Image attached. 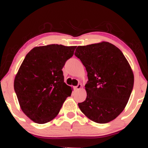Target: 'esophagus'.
<instances>
[{
  "instance_id": "esophagus-1",
  "label": "esophagus",
  "mask_w": 148,
  "mask_h": 148,
  "mask_svg": "<svg viewBox=\"0 0 148 148\" xmlns=\"http://www.w3.org/2000/svg\"><path fill=\"white\" fill-rule=\"evenodd\" d=\"M81 88H82V85H81V84H78L77 86L74 87V88H75V90H80Z\"/></svg>"
}]
</instances>
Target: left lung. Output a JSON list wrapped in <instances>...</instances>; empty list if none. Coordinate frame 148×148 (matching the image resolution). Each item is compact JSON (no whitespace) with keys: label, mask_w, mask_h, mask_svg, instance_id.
<instances>
[{"label":"left lung","mask_w":148,"mask_h":148,"mask_svg":"<svg viewBox=\"0 0 148 148\" xmlns=\"http://www.w3.org/2000/svg\"><path fill=\"white\" fill-rule=\"evenodd\" d=\"M74 55L88 72L87 97L79 103L82 113L97 123H109L126 106L134 87V74L123 52L107 42L79 46Z\"/></svg>","instance_id":"1"}]
</instances>
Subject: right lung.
<instances>
[{"mask_svg": "<svg viewBox=\"0 0 148 148\" xmlns=\"http://www.w3.org/2000/svg\"><path fill=\"white\" fill-rule=\"evenodd\" d=\"M76 47H37L25 56L15 76L14 88L21 110L35 123L52 120L72 94V88L64 82L62 69Z\"/></svg>", "mask_w": 148, "mask_h": 148, "instance_id": "right-lung-1", "label": "right lung"}]
</instances>
